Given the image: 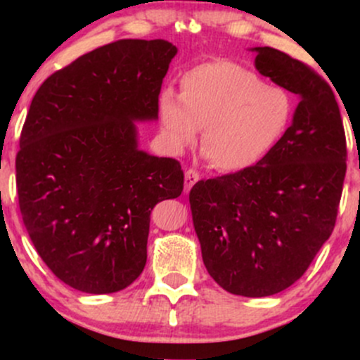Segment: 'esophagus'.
I'll use <instances>...</instances> for the list:
<instances>
[{
    "label": "esophagus",
    "mask_w": 360,
    "mask_h": 360,
    "mask_svg": "<svg viewBox=\"0 0 360 360\" xmlns=\"http://www.w3.org/2000/svg\"><path fill=\"white\" fill-rule=\"evenodd\" d=\"M198 181H200V172L194 171V169H188V171L184 172V191H191V188L198 183Z\"/></svg>",
    "instance_id": "34e87169"
}]
</instances>
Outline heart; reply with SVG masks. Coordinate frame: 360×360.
<instances>
[{
	"mask_svg": "<svg viewBox=\"0 0 360 360\" xmlns=\"http://www.w3.org/2000/svg\"><path fill=\"white\" fill-rule=\"evenodd\" d=\"M159 120L172 152L194 143L203 128L210 162L238 172L257 166L278 146L291 120V100L243 65L218 59L186 71L181 93H160Z\"/></svg>",
	"mask_w": 360,
	"mask_h": 360,
	"instance_id": "b5f03b06",
	"label": "heart"
}]
</instances>
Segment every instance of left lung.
Returning a JSON list of instances; mask_svg holds the SVG:
<instances>
[{
	"label": "left lung",
	"mask_w": 360,
	"mask_h": 360,
	"mask_svg": "<svg viewBox=\"0 0 360 360\" xmlns=\"http://www.w3.org/2000/svg\"><path fill=\"white\" fill-rule=\"evenodd\" d=\"M254 51L257 71L300 96L291 127L257 166L198 181L189 203L208 274L232 295L262 298L296 283L332 235L347 142L320 74L278 49Z\"/></svg>",
	"instance_id": "8db88e82"
}]
</instances>
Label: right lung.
Segmentation results:
<instances>
[{"label": "right lung", "instance_id": "add662e5", "mask_svg": "<svg viewBox=\"0 0 360 360\" xmlns=\"http://www.w3.org/2000/svg\"><path fill=\"white\" fill-rule=\"evenodd\" d=\"M176 53L167 40H117L53 72L32 100L15 162L20 212L49 269L77 291L130 286L152 210L183 193L179 160L139 150L134 123L159 117Z\"/></svg>", "mask_w": 360, "mask_h": 360}]
</instances>
